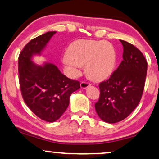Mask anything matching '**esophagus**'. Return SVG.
Segmentation results:
<instances>
[{
	"label": "esophagus",
	"mask_w": 159,
	"mask_h": 159,
	"mask_svg": "<svg viewBox=\"0 0 159 159\" xmlns=\"http://www.w3.org/2000/svg\"><path fill=\"white\" fill-rule=\"evenodd\" d=\"M90 85H91V84L89 83H86V82H82V83H80V87H81V89H88Z\"/></svg>",
	"instance_id": "1"
}]
</instances>
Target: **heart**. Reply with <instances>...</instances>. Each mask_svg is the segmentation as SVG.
<instances>
[{
    "instance_id": "heart-1",
    "label": "heart",
    "mask_w": 159,
    "mask_h": 159,
    "mask_svg": "<svg viewBox=\"0 0 159 159\" xmlns=\"http://www.w3.org/2000/svg\"><path fill=\"white\" fill-rule=\"evenodd\" d=\"M62 62L68 74L76 77L81 74L83 65L90 77L94 80L108 78L116 66L114 47L107 41L78 40L69 45Z\"/></svg>"
}]
</instances>
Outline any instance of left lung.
<instances>
[{
    "instance_id": "8db88e82",
    "label": "left lung",
    "mask_w": 159,
    "mask_h": 159,
    "mask_svg": "<svg viewBox=\"0 0 159 159\" xmlns=\"http://www.w3.org/2000/svg\"><path fill=\"white\" fill-rule=\"evenodd\" d=\"M123 60L111 77L99 84L100 97L95 104L97 115L107 123L119 122L139 105L145 83L148 62L134 45L120 40Z\"/></svg>"
}]
</instances>
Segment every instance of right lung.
<instances>
[{
    "label": "right lung",
    "mask_w": 159,
    "mask_h": 159,
    "mask_svg": "<svg viewBox=\"0 0 159 159\" xmlns=\"http://www.w3.org/2000/svg\"><path fill=\"white\" fill-rule=\"evenodd\" d=\"M48 32L25 45L18 58L19 82L25 104L37 116L48 122L61 117L69 105L72 93L80 88V82L68 79L52 62L38 65L33 61L40 56L53 35Z\"/></svg>",
    "instance_id": "add662e5"
}]
</instances>
